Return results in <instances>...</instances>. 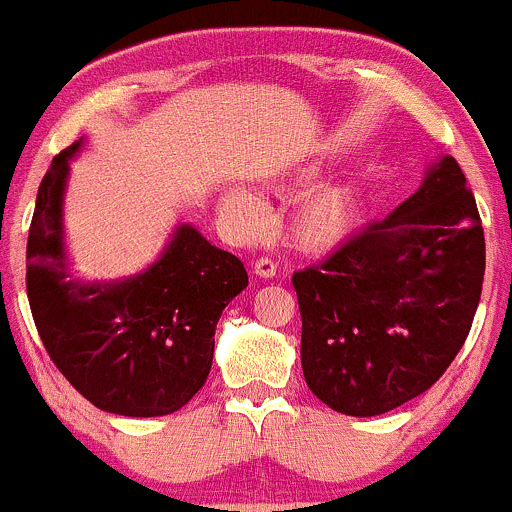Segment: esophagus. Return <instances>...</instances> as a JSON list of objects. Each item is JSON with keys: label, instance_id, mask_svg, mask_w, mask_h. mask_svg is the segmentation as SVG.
<instances>
[{"label": "esophagus", "instance_id": "34e87169", "mask_svg": "<svg viewBox=\"0 0 512 512\" xmlns=\"http://www.w3.org/2000/svg\"><path fill=\"white\" fill-rule=\"evenodd\" d=\"M254 273L258 278H273L276 276V263L271 258H256Z\"/></svg>", "mask_w": 512, "mask_h": 512}]
</instances>
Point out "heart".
<instances>
[{"instance_id": "b5f03b06", "label": "heart", "mask_w": 512, "mask_h": 512, "mask_svg": "<svg viewBox=\"0 0 512 512\" xmlns=\"http://www.w3.org/2000/svg\"><path fill=\"white\" fill-rule=\"evenodd\" d=\"M320 175L317 163H307L290 175V188H307ZM371 180L364 173L329 180L302 200L293 217L295 246L305 254H327L354 239L364 229L371 214ZM219 207L236 229L251 234L263 224V207L244 190H227L219 197Z\"/></svg>"}]
</instances>
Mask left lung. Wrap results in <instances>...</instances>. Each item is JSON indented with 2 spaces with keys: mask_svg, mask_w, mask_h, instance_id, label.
<instances>
[{
  "mask_svg": "<svg viewBox=\"0 0 512 512\" xmlns=\"http://www.w3.org/2000/svg\"><path fill=\"white\" fill-rule=\"evenodd\" d=\"M483 271L474 192L442 156L398 210L293 276L307 388L351 417L425 393L469 337Z\"/></svg>",
  "mask_w": 512,
  "mask_h": 512,
  "instance_id": "obj_1",
  "label": "left lung"
}]
</instances>
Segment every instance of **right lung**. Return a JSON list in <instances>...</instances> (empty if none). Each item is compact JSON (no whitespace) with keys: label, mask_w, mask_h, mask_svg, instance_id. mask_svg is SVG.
<instances>
[{"label":"right lung","mask_w":512,"mask_h":512,"mask_svg":"<svg viewBox=\"0 0 512 512\" xmlns=\"http://www.w3.org/2000/svg\"><path fill=\"white\" fill-rule=\"evenodd\" d=\"M82 139L43 175L26 244V293L58 371L95 408L126 417L180 410L205 386L214 329L249 285L244 263L192 224H178L158 261L112 283L70 276L63 197Z\"/></svg>","instance_id":"right-lung-1"}]
</instances>
